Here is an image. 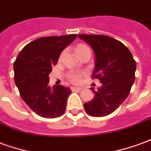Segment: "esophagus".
<instances>
[{
	"mask_svg": "<svg viewBox=\"0 0 151 151\" xmlns=\"http://www.w3.org/2000/svg\"><path fill=\"white\" fill-rule=\"evenodd\" d=\"M72 90L73 91H76V90L81 91V90H82V87H81V86H72Z\"/></svg>",
	"mask_w": 151,
	"mask_h": 151,
	"instance_id": "esophagus-1",
	"label": "esophagus"
}]
</instances>
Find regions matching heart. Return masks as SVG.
<instances>
[{"instance_id": "b5f03b06", "label": "heart", "mask_w": 151, "mask_h": 151, "mask_svg": "<svg viewBox=\"0 0 151 151\" xmlns=\"http://www.w3.org/2000/svg\"><path fill=\"white\" fill-rule=\"evenodd\" d=\"M74 51H75L76 55L78 56H82V55L86 54V53H90L91 54V49H90V47L87 45L84 44V43H79V44H78L75 47ZM70 79H71V81L73 82H78L79 81V75H78V74L72 75Z\"/></svg>"}]
</instances>
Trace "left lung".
<instances>
[{"label": "left lung", "instance_id": "obj_1", "mask_svg": "<svg viewBox=\"0 0 151 151\" xmlns=\"http://www.w3.org/2000/svg\"><path fill=\"white\" fill-rule=\"evenodd\" d=\"M91 47L95 54L94 78L102 86L96 91L92 100L84 104L86 113L102 117L112 113L123 103L135 81L136 62L129 50L113 38L99 35H78Z\"/></svg>", "mask_w": 151, "mask_h": 151}]
</instances>
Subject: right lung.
<instances>
[{"instance_id": "1", "label": "right lung", "mask_w": 151, "mask_h": 151, "mask_svg": "<svg viewBox=\"0 0 151 151\" xmlns=\"http://www.w3.org/2000/svg\"><path fill=\"white\" fill-rule=\"evenodd\" d=\"M77 35L39 38L22 48L14 63V82L23 101L35 113L44 118H56L65 112L71 93L69 87L54 85L49 73L60 53Z\"/></svg>"}]
</instances>
